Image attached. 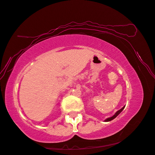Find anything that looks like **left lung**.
Segmentation results:
<instances>
[{
  "instance_id": "obj_1",
  "label": "left lung",
  "mask_w": 155,
  "mask_h": 155,
  "mask_svg": "<svg viewBox=\"0 0 155 155\" xmlns=\"http://www.w3.org/2000/svg\"><path fill=\"white\" fill-rule=\"evenodd\" d=\"M124 107L125 106H124L122 107V108H121L120 110H119L118 111H117L116 113H115V115H114L113 116H112V117H109V118H107L106 120H105V122H110V121H111V120H114V119H115L117 116L119 114H120L121 112H122L123 110H124Z\"/></svg>"
}]
</instances>
